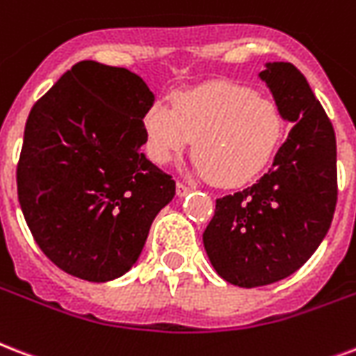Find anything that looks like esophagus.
Wrapping results in <instances>:
<instances>
[{
	"label": "esophagus",
	"mask_w": 356,
	"mask_h": 356,
	"mask_svg": "<svg viewBox=\"0 0 356 356\" xmlns=\"http://www.w3.org/2000/svg\"><path fill=\"white\" fill-rule=\"evenodd\" d=\"M188 192H190V186H186V184H184V183H177V196L179 197L186 196Z\"/></svg>",
	"instance_id": "obj_1"
}]
</instances>
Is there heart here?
Listing matches in <instances>:
<instances>
[{
  "instance_id": "heart-1",
  "label": "heart",
  "mask_w": 356,
  "mask_h": 356,
  "mask_svg": "<svg viewBox=\"0 0 356 356\" xmlns=\"http://www.w3.org/2000/svg\"><path fill=\"white\" fill-rule=\"evenodd\" d=\"M145 151L168 164L194 140V170L220 186L250 183L275 159L284 136L280 108L254 89L211 81L154 100L143 115Z\"/></svg>"
}]
</instances>
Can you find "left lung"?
<instances>
[{"instance_id":"obj_1","label":"left lung","mask_w":356,"mask_h":356,"mask_svg":"<svg viewBox=\"0 0 356 356\" xmlns=\"http://www.w3.org/2000/svg\"><path fill=\"white\" fill-rule=\"evenodd\" d=\"M259 78L293 127L273 168L216 200L203 232L214 270L238 287L275 284L302 267L329 232L338 200L334 129L305 74L275 61Z\"/></svg>"}]
</instances>
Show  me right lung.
Listing matches in <instances>:
<instances>
[{"label":"right lung","mask_w":356,"mask_h":356,"mask_svg":"<svg viewBox=\"0 0 356 356\" xmlns=\"http://www.w3.org/2000/svg\"><path fill=\"white\" fill-rule=\"evenodd\" d=\"M147 83L121 67L80 61L29 112L16 168L18 202L54 265L110 282L142 254L175 181L140 151Z\"/></svg>","instance_id":"obj_1"}]
</instances>
